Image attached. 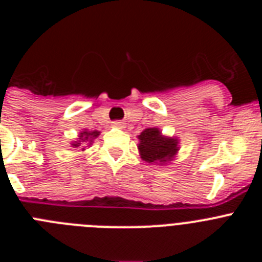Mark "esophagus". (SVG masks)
Wrapping results in <instances>:
<instances>
[{
    "mask_svg": "<svg viewBox=\"0 0 262 262\" xmlns=\"http://www.w3.org/2000/svg\"><path fill=\"white\" fill-rule=\"evenodd\" d=\"M113 126L117 127V128H124V127H126V123L122 122V120H115V122H113Z\"/></svg>",
    "mask_w": 262,
    "mask_h": 262,
    "instance_id": "obj_1",
    "label": "esophagus"
}]
</instances>
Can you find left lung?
<instances>
[{
  "instance_id": "obj_1",
  "label": "left lung",
  "mask_w": 262,
  "mask_h": 262,
  "mask_svg": "<svg viewBox=\"0 0 262 262\" xmlns=\"http://www.w3.org/2000/svg\"><path fill=\"white\" fill-rule=\"evenodd\" d=\"M138 138L140 156L147 163H166L178 149L177 140L165 138L157 128H145Z\"/></svg>"
}]
</instances>
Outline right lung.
<instances>
[{
  "label": "right lung",
  "mask_w": 262,
  "mask_h": 262,
  "mask_svg": "<svg viewBox=\"0 0 262 262\" xmlns=\"http://www.w3.org/2000/svg\"><path fill=\"white\" fill-rule=\"evenodd\" d=\"M99 135L98 131H93V133H90V131H84V133H81L80 135V140L77 143H73V147H80V145H84L86 143L92 142V139L97 138ZM84 149V148H82Z\"/></svg>",
  "instance_id": "1"
}]
</instances>
